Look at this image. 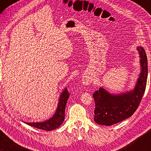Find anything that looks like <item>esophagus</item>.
Returning <instances> with one entry per match:
<instances>
[{
  "instance_id": "obj_1",
  "label": "esophagus",
  "mask_w": 151,
  "mask_h": 151,
  "mask_svg": "<svg viewBox=\"0 0 151 151\" xmlns=\"http://www.w3.org/2000/svg\"><path fill=\"white\" fill-rule=\"evenodd\" d=\"M93 81V78L90 76H85L82 78V83H83L84 85H88L91 83Z\"/></svg>"
}]
</instances>
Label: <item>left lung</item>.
I'll list each match as a JSON object with an SVG mask.
<instances>
[{"label":"left lung","mask_w":151,"mask_h":151,"mask_svg":"<svg viewBox=\"0 0 151 151\" xmlns=\"http://www.w3.org/2000/svg\"><path fill=\"white\" fill-rule=\"evenodd\" d=\"M141 73L135 88L124 93L113 95L100 88L93 94L95 100L94 121L100 125L111 126L133 115L139 106L146 89L148 60L143 47H138Z\"/></svg>","instance_id":"obj_1"}]
</instances>
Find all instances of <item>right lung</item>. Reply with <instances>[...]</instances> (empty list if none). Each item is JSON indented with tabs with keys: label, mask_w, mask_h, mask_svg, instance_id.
<instances>
[{
	"label": "right lung",
	"mask_w": 151,
	"mask_h": 151,
	"mask_svg": "<svg viewBox=\"0 0 151 151\" xmlns=\"http://www.w3.org/2000/svg\"><path fill=\"white\" fill-rule=\"evenodd\" d=\"M69 97V93L67 88H65L59 98L58 105L56 111L51 118L42 122H24L27 124L32 126L37 129L49 131L58 128L65 120V111L68 98Z\"/></svg>",
	"instance_id": "obj_1"
}]
</instances>
